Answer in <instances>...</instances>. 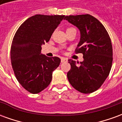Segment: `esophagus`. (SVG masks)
<instances>
[{
    "label": "esophagus",
    "instance_id": "esophagus-1",
    "mask_svg": "<svg viewBox=\"0 0 122 122\" xmlns=\"http://www.w3.org/2000/svg\"><path fill=\"white\" fill-rule=\"evenodd\" d=\"M67 61H68V59L66 58H65V57L61 58V63H65V62H67Z\"/></svg>",
    "mask_w": 122,
    "mask_h": 122
}]
</instances>
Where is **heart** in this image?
<instances>
[{"instance_id": "heart-1", "label": "heart", "mask_w": 122, "mask_h": 122, "mask_svg": "<svg viewBox=\"0 0 122 122\" xmlns=\"http://www.w3.org/2000/svg\"><path fill=\"white\" fill-rule=\"evenodd\" d=\"M74 29V28H72V27L68 28V29H66V30H69V29Z\"/></svg>"}]
</instances>
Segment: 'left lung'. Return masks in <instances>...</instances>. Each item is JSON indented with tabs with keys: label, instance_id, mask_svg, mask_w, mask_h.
<instances>
[{
	"label": "left lung",
	"instance_id": "1",
	"mask_svg": "<svg viewBox=\"0 0 122 122\" xmlns=\"http://www.w3.org/2000/svg\"><path fill=\"white\" fill-rule=\"evenodd\" d=\"M65 20L80 31V40L75 53L83 54L84 61L69 59L71 70L67 78L74 89L90 93L99 88L110 73L112 46L108 33L101 23L90 14L65 16Z\"/></svg>",
	"mask_w": 122,
	"mask_h": 122
}]
</instances>
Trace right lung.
I'll list each match as a JSON object with an SVG mask.
<instances>
[{"instance_id":"right-lung-1","label":"right lung","mask_w":122,"mask_h":122,"mask_svg":"<svg viewBox=\"0 0 122 122\" xmlns=\"http://www.w3.org/2000/svg\"><path fill=\"white\" fill-rule=\"evenodd\" d=\"M65 15L37 14L20 25L13 38L10 51L12 69L17 81L33 94L48 87L52 72L60 64L57 57L41 54V46L48 42Z\"/></svg>"}]
</instances>
